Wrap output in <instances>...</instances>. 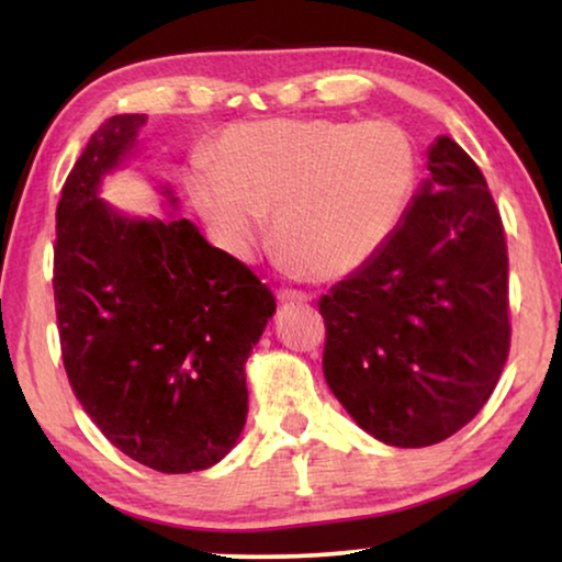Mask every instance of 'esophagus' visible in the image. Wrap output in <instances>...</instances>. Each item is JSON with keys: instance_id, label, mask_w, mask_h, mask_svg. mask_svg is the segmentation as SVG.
Returning a JSON list of instances; mask_svg holds the SVG:
<instances>
[{"instance_id": "34e87169", "label": "esophagus", "mask_w": 562, "mask_h": 562, "mask_svg": "<svg viewBox=\"0 0 562 562\" xmlns=\"http://www.w3.org/2000/svg\"><path fill=\"white\" fill-rule=\"evenodd\" d=\"M279 302L281 304H306V302H310V296L302 294V291L283 289V291H279Z\"/></svg>"}]
</instances>
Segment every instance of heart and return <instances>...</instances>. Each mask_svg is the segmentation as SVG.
Masks as SVG:
<instances>
[{
  "mask_svg": "<svg viewBox=\"0 0 562 562\" xmlns=\"http://www.w3.org/2000/svg\"><path fill=\"white\" fill-rule=\"evenodd\" d=\"M412 135L391 120H260L227 127L189 173L196 212L235 258L271 237L291 273L337 279L389 240L414 189Z\"/></svg>",
  "mask_w": 562,
  "mask_h": 562,
  "instance_id": "obj_1",
  "label": "heart"
}]
</instances>
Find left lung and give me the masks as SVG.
Listing matches in <instances>:
<instances>
[{"label": "left lung", "mask_w": 562, "mask_h": 562, "mask_svg": "<svg viewBox=\"0 0 562 562\" xmlns=\"http://www.w3.org/2000/svg\"><path fill=\"white\" fill-rule=\"evenodd\" d=\"M427 171L389 240L319 299L327 386L394 448L465 427L509 356V258L486 179L450 137L429 145Z\"/></svg>", "instance_id": "obj_1"}]
</instances>
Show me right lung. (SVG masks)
Returning a JSON list of instances; mask_svg holds the SVG:
<instances>
[{
	"label": "right lung",
	"mask_w": 562,
	"mask_h": 562,
	"mask_svg": "<svg viewBox=\"0 0 562 562\" xmlns=\"http://www.w3.org/2000/svg\"><path fill=\"white\" fill-rule=\"evenodd\" d=\"M143 125L145 114L106 120L60 191L58 335L74 394L106 440L153 471L191 473L237 445L245 360L276 299L194 222L133 217L99 196L137 153ZM160 196V206H179L168 183Z\"/></svg>",
	"instance_id": "right-lung-1"
}]
</instances>
